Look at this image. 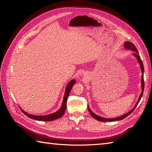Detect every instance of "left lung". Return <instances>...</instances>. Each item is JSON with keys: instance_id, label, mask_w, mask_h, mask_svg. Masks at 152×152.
Masks as SVG:
<instances>
[{"instance_id": "8db88e82", "label": "left lung", "mask_w": 152, "mask_h": 152, "mask_svg": "<svg viewBox=\"0 0 152 152\" xmlns=\"http://www.w3.org/2000/svg\"><path fill=\"white\" fill-rule=\"evenodd\" d=\"M124 48H125L126 49H131L132 50H134V53H133V55L137 58V61H138L139 63H140V67H141V72H142V75H141V87H142V92L141 93L140 96L139 97V99L138 100H137V102L136 104V105L134 106V107L133 109H132L131 111H129V112H127V113L123 115L122 116H120V117H115V118H103V117H102L100 116H98L97 115H96L95 113H94L93 112L91 111V110L89 108V106L87 105V107H88V110L89 112L90 113V114L92 115V117H93L94 118L96 119L97 121H101V122H113V121H120V120H122V119L125 118L126 117H127L128 115H129L134 111V109L136 108V107H137V104L139 103L142 97V94H143V91H144V87H145V83H144V77H143V72H144V66H143V64H142V62L141 61V58L140 56L138 55V51H137V50L136 48L135 45H134V44H132L130 42H126L125 43H124Z\"/></svg>"}]
</instances>
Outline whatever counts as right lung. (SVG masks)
I'll return each mask as SVG.
<instances>
[{
	"mask_svg": "<svg viewBox=\"0 0 152 152\" xmlns=\"http://www.w3.org/2000/svg\"><path fill=\"white\" fill-rule=\"evenodd\" d=\"M75 83H76V82L74 79L72 80L71 81L68 82V84H67V86L66 87L65 93V95H64L61 107L58 110V111H57L56 112H54L51 114L47 115L40 116V115H34L28 114V113L24 112L21 108V110L22 111V112H23V113L25 115L28 117L30 118L34 119V120H36V121L49 122V121H52L56 120V119L60 118L63 115V114L65 112V110L66 108V102H67V99H68V96L69 95V93H70V91L72 88L73 86L74 85Z\"/></svg>",
	"mask_w": 152,
	"mask_h": 152,
	"instance_id": "1",
	"label": "right lung"
}]
</instances>
